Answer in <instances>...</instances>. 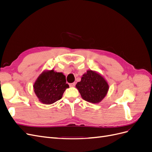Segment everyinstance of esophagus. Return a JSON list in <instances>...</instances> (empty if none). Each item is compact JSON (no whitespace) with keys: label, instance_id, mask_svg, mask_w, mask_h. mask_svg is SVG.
I'll return each instance as SVG.
<instances>
[{"label":"esophagus","instance_id":"esophagus-1","mask_svg":"<svg viewBox=\"0 0 152 152\" xmlns=\"http://www.w3.org/2000/svg\"><path fill=\"white\" fill-rule=\"evenodd\" d=\"M68 84H69V86H70V87H74L75 86V82H73V83H70Z\"/></svg>","mask_w":152,"mask_h":152}]
</instances>
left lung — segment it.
Masks as SVG:
<instances>
[{
  "label": "left lung",
  "instance_id": "obj_1",
  "mask_svg": "<svg viewBox=\"0 0 152 152\" xmlns=\"http://www.w3.org/2000/svg\"><path fill=\"white\" fill-rule=\"evenodd\" d=\"M82 98L92 103L100 102L107 95L109 86L104 78L94 71L88 70L76 84Z\"/></svg>",
  "mask_w": 152,
  "mask_h": 152
}]
</instances>
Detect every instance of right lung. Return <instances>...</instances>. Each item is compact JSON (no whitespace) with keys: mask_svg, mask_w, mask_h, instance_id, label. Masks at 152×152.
<instances>
[{"mask_svg":"<svg viewBox=\"0 0 152 152\" xmlns=\"http://www.w3.org/2000/svg\"><path fill=\"white\" fill-rule=\"evenodd\" d=\"M62 73L54 70L44 72L40 75L34 85V92L40 102L50 104L61 99L68 84Z\"/></svg>","mask_w":152,"mask_h":152,"instance_id":"1","label":"right lung"}]
</instances>
